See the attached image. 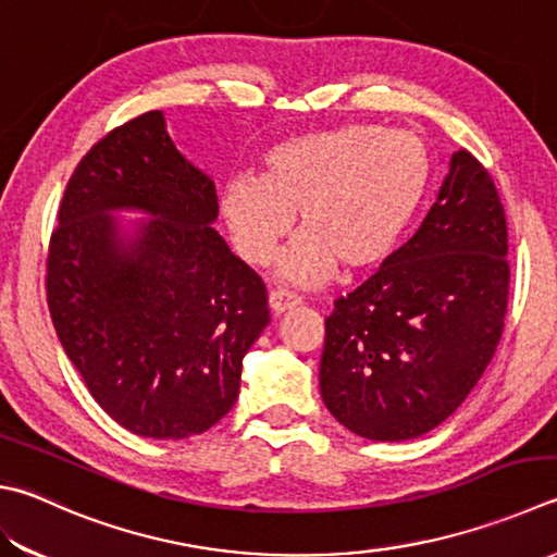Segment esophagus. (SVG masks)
I'll list each match as a JSON object with an SVG mask.
<instances>
[{
    "mask_svg": "<svg viewBox=\"0 0 557 557\" xmlns=\"http://www.w3.org/2000/svg\"><path fill=\"white\" fill-rule=\"evenodd\" d=\"M298 302H300V298L293 296V293H288V290L276 288V290L269 293V308L274 314H281V312H286L290 308H296Z\"/></svg>",
    "mask_w": 557,
    "mask_h": 557,
    "instance_id": "obj_1",
    "label": "esophagus"
}]
</instances>
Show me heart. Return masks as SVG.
<instances>
[{
	"label": "heart",
	"instance_id": "heart-1",
	"mask_svg": "<svg viewBox=\"0 0 557 557\" xmlns=\"http://www.w3.org/2000/svg\"><path fill=\"white\" fill-rule=\"evenodd\" d=\"M432 160L407 131L373 123L296 135L264 154V174H237L220 188V215L239 257L267 264L298 220L302 233L278 261L296 286L373 269L393 255L422 206Z\"/></svg>",
	"mask_w": 557,
	"mask_h": 557
}]
</instances>
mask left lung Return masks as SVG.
Listing matches in <instances>:
<instances>
[{"label":"left lung","instance_id":"8db88e82","mask_svg":"<svg viewBox=\"0 0 557 557\" xmlns=\"http://www.w3.org/2000/svg\"><path fill=\"white\" fill-rule=\"evenodd\" d=\"M507 220L468 150L417 233L324 322L320 393L339 424L407 442L444 422L485 373L505 327Z\"/></svg>","mask_w":557,"mask_h":557}]
</instances>
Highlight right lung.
<instances>
[{"label": "right lung", "mask_w": 557, "mask_h": 557, "mask_svg": "<svg viewBox=\"0 0 557 557\" xmlns=\"http://www.w3.org/2000/svg\"><path fill=\"white\" fill-rule=\"evenodd\" d=\"M215 220L211 174L180 152L162 111L94 145L62 196L50 318L94 400L138 436L176 442L220 422L269 324L264 283Z\"/></svg>", "instance_id": "add662e5"}]
</instances>
